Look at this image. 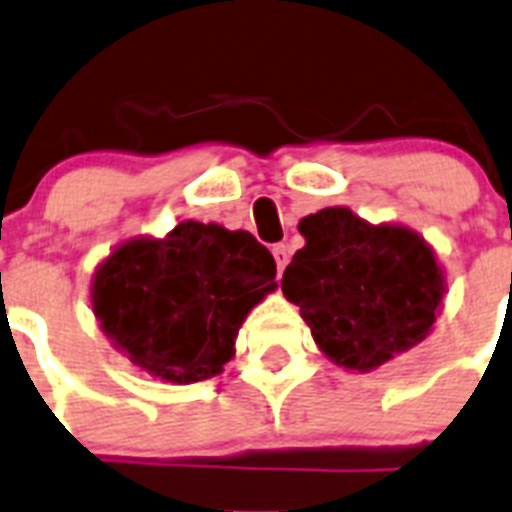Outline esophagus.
<instances>
[{
    "instance_id": "esophagus-1",
    "label": "esophagus",
    "mask_w": 512,
    "mask_h": 512,
    "mask_svg": "<svg viewBox=\"0 0 512 512\" xmlns=\"http://www.w3.org/2000/svg\"><path fill=\"white\" fill-rule=\"evenodd\" d=\"M273 257H276L278 276H281L286 265H289V247H286V244H276V247H273Z\"/></svg>"
}]
</instances>
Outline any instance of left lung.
<instances>
[{
	"mask_svg": "<svg viewBox=\"0 0 512 512\" xmlns=\"http://www.w3.org/2000/svg\"><path fill=\"white\" fill-rule=\"evenodd\" d=\"M299 234L305 247L281 289L328 360L373 371L431 334L447 286L423 236L392 223L371 226L350 207L307 215Z\"/></svg>",
	"mask_w": 512,
	"mask_h": 512,
	"instance_id": "obj_1",
	"label": "left lung"
}]
</instances>
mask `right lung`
Returning a JSON list of instances; mask_svg holds the SVG:
<instances>
[{
    "mask_svg": "<svg viewBox=\"0 0 512 512\" xmlns=\"http://www.w3.org/2000/svg\"><path fill=\"white\" fill-rule=\"evenodd\" d=\"M276 289L273 255L249 231L186 220L165 239L120 244L91 281L115 350L170 384L223 371L249 310Z\"/></svg>",
    "mask_w": 512,
    "mask_h": 512,
    "instance_id": "right-lung-1",
    "label": "right lung"
}]
</instances>
